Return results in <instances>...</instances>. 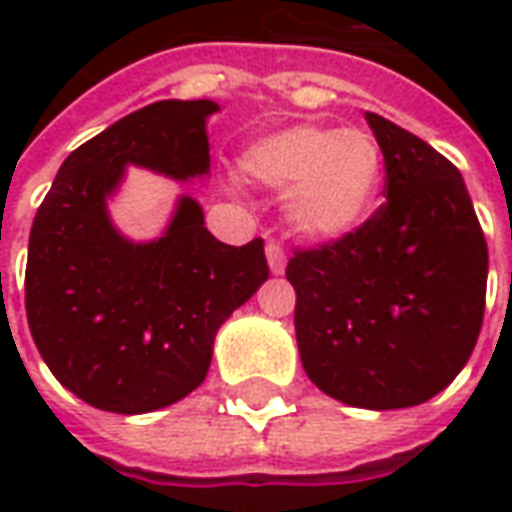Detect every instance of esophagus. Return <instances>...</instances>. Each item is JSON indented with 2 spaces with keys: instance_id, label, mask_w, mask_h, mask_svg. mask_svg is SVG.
Instances as JSON below:
<instances>
[{
  "instance_id": "34e87169",
  "label": "esophagus",
  "mask_w": 512,
  "mask_h": 512,
  "mask_svg": "<svg viewBox=\"0 0 512 512\" xmlns=\"http://www.w3.org/2000/svg\"><path fill=\"white\" fill-rule=\"evenodd\" d=\"M266 257H268V268H271V274H285V266H288V255H285V249L279 244L266 246Z\"/></svg>"
}]
</instances>
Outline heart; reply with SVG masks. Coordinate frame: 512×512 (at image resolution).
Segmentation results:
<instances>
[{"instance_id": "heart-1", "label": "heart", "mask_w": 512, "mask_h": 512, "mask_svg": "<svg viewBox=\"0 0 512 512\" xmlns=\"http://www.w3.org/2000/svg\"><path fill=\"white\" fill-rule=\"evenodd\" d=\"M246 175L285 191V219L304 238L354 233L376 205L384 153L362 128L290 126L260 139L241 158Z\"/></svg>"}]
</instances>
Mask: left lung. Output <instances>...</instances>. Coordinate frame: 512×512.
Returning a JSON list of instances; mask_svg holds the SVG:
<instances>
[{
	"label": "left lung",
	"instance_id": "obj_1",
	"mask_svg": "<svg viewBox=\"0 0 512 512\" xmlns=\"http://www.w3.org/2000/svg\"><path fill=\"white\" fill-rule=\"evenodd\" d=\"M386 202L354 233L296 249V340L310 381L356 408H408L452 384L483 329L488 246L458 167L367 112Z\"/></svg>",
	"mask_w": 512,
	"mask_h": 512
}]
</instances>
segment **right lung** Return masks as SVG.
<instances>
[{
    "label": "right lung",
    "instance_id": "add662e5",
    "mask_svg": "<svg viewBox=\"0 0 512 512\" xmlns=\"http://www.w3.org/2000/svg\"><path fill=\"white\" fill-rule=\"evenodd\" d=\"M216 109L158 101L117 120L62 161L35 213L29 332L54 378L101 411L145 414L194 392L219 326L268 279L263 238L216 241L191 197L150 244L123 238L106 213L128 164L175 180L205 175Z\"/></svg>",
    "mask_w": 512,
    "mask_h": 512
}]
</instances>
